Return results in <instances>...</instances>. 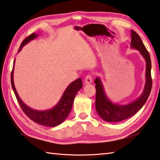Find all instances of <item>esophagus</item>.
I'll return each instance as SVG.
<instances>
[{
    "label": "esophagus",
    "mask_w": 160,
    "mask_h": 160,
    "mask_svg": "<svg viewBox=\"0 0 160 160\" xmlns=\"http://www.w3.org/2000/svg\"><path fill=\"white\" fill-rule=\"evenodd\" d=\"M84 82H85V84L91 83L92 82V78L91 75L89 74V75H87V76H86Z\"/></svg>",
    "instance_id": "34e87169"
}]
</instances>
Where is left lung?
I'll list each match as a JSON object with an SVG mask.
<instances>
[{"label":"left lung","instance_id":"obj_1","mask_svg":"<svg viewBox=\"0 0 160 160\" xmlns=\"http://www.w3.org/2000/svg\"><path fill=\"white\" fill-rule=\"evenodd\" d=\"M131 47L137 49L146 61V82L144 91L140 97L128 105H121L113 103L106 95L101 79L99 77L97 78L95 80V84H96V110L99 116L106 122H118L134 115L145 105L151 91L152 79L151 75V61L149 53L136 32L131 30Z\"/></svg>","mask_w":160,"mask_h":160}]
</instances>
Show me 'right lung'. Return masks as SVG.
I'll list each match as a JSON object with an SVG mask.
<instances>
[{
	"label": "right lung",
	"mask_w": 160,
	"mask_h": 160,
	"mask_svg": "<svg viewBox=\"0 0 160 160\" xmlns=\"http://www.w3.org/2000/svg\"><path fill=\"white\" fill-rule=\"evenodd\" d=\"M37 36L38 34H36L33 33L24 39L21 44V46L19 47L18 52L21 51L22 48L24 45H26L30 41L37 37ZM14 63L15 60L11 76V86L15 97L17 98V100L19 102V104L23 110V112L26 113V115L30 119L33 120L36 123H38L39 124L50 127H55L61 124V123L66 119L69 112H70L76 93L82 87L83 84L82 82V79L78 78L72 82L71 84H69L67 88L65 89L59 101L55 107H53L51 109L45 110V111H38V110L33 109L27 106L20 99L17 91H16L13 82Z\"/></svg>",
	"instance_id": "right-lung-1"
}]
</instances>
